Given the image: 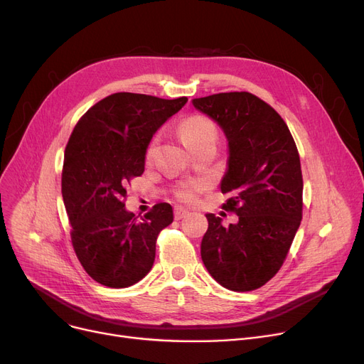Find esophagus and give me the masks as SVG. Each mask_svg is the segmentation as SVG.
I'll list each match as a JSON object with an SVG mask.
<instances>
[{
  "label": "esophagus",
  "instance_id": "obj_1",
  "mask_svg": "<svg viewBox=\"0 0 364 364\" xmlns=\"http://www.w3.org/2000/svg\"><path fill=\"white\" fill-rule=\"evenodd\" d=\"M187 214H188V209L187 208H184V206H176L174 208V217H176V220L184 218Z\"/></svg>",
  "mask_w": 364,
  "mask_h": 364
}]
</instances>
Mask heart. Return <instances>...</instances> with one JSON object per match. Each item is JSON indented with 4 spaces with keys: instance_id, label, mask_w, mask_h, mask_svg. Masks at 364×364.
<instances>
[{
    "instance_id": "heart-1",
    "label": "heart",
    "mask_w": 364,
    "mask_h": 364,
    "mask_svg": "<svg viewBox=\"0 0 364 364\" xmlns=\"http://www.w3.org/2000/svg\"><path fill=\"white\" fill-rule=\"evenodd\" d=\"M180 137L184 143V146L193 151L205 144L209 143H215L218 139V129L217 125L205 117H200V114H193L187 119H184L180 124L178 128ZM155 151V141H151L149 149H147V158H150ZM205 188L203 183H188V184H183L178 190H177V196L183 200H193L196 198V195Z\"/></svg>"
}]
</instances>
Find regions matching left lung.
<instances>
[{
	"label": "left lung",
	"instance_id": "obj_1",
	"mask_svg": "<svg viewBox=\"0 0 364 364\" xmlns=\"http://www.w3.org/2000/svg\"><path fill=\"white\" fill-rule=\"evenodd\" d=\"M228 141L223 205L239 221L224 227L206 214L200 257L225 289L261 288L279 270L302 220V172L292 134L280 114L251 92H220L193 99Z\"/></svg>",
	"mask_w": 364,
	"mask_h": 364
}]
</instances>
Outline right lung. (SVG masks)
Here are the masks:
<instances>
[{
    "label": "right lung",
    "instance_id": "add662e5",
    "mask_svg": "<svg viewBox=\"0 0 364 364\" xmlns=\"http://www.w3.org/2000/svg\"><path fill=\"white\" fill-rule=\"evenodd\" d=\"M186 103L114 92L73 128L62 172L72 245L88 276L107 288H128L151 270L158 235L174 220L169 203L136 217L124 200L127 183L144 172L153 134Z\"/></svg>",
    "mask_w": 364,
    "mask_h": 364
}]
</instances>
